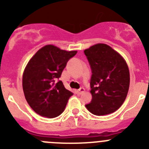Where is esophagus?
<instances>
[{
    "instance_id": "esophagus-1",
    "label": "esophagus",
    "mask_w": 149,
    "mask_h": 149,
    "mask_svg": "<svg viewBox=\"0 0 149 149\" xmlns=\"http://www.w3.org/2000/svg\"><path fill=\"white\" fill-rule=\"evenodd\" d=\"M84 91H85V89H84V88H80L79 90H77V94H79V95H80L82 93H83Z\"/></svg>"
}]
</instances>
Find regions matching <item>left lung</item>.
Instances as JSON below:
<instances>
[{
  "instance_id": "obj_1",
  "label": "left lung",
  "mask_w": 149,
  "mask_h": 149,
  "mask_svg": "<svg viewBox=\"0 0 149 149\" xmlns=\"http://www.w3.org/2000/svg\"><path fill=\"white\" fill-rule=\"evenodd\" d=\"M91 69L92 100L85 105L95 115L117 111L124 103L130 85V72L124 58L107 44L98 43L84 51Z\"/></svg>"
}]
</instances>
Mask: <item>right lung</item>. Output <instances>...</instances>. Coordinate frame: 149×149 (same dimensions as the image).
I'll return each mask as SVG.
<instances>
[{
  "mask_svg": "<svg viewBox=\"0 0 149 149\" xmlns=\"http://www.w3.org/2000/svg\"><path fill=\"white\" fill-rule=\"evenodd\" d=\"M77 52L47 45L28 62L23 74V91L29 107L39 115L54 118L65 109L73 93L64 88L59 78L67 63Z\"/></svg>",
  "mask_w": 149,
  "mask_h": 149,
  "instance_id": "right-lung-1",
  "label": "right lung"
}]
</instances>
